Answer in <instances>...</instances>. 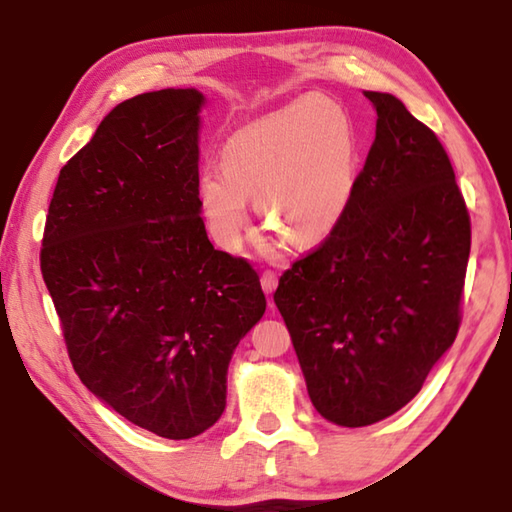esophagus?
<instances>
[{
	"label": "esophagus",
	"mask_w": 512,
	"mask_h": 512,
	"mask_svg": "<svg viewBox=\"0 0 512 512\" xmlns=\"http://www.w3.org/2000/svg\"><path fill=\"white\" fill-rule=\"evenodd\" d=\"M262 289H264V293L266 296H271V293L277 289V275L273 273V271H264L262 273Z\"/></svg>",
	"instance_id": "1"
}]
</instances>
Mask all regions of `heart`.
<instances>
[{
	"instance_id": "obj_1",
	"label": "heart",
	"mask_w": 512,
	"mask_h": 512,
	"mask_svg": "<svg viewBox=\"0 0 512 512\" xmlns=\"http://www.w3.org/2000/svg\"><path fill=\"white\" fill-rule=\"evenodd\" d=\"M221 167L203 169L196 185L216 244H241L246 198H257L264 223L291 244H316L336 228L352 196L350 119L332 99H300L232 133Z\"/></svg>"
}]
</instances>
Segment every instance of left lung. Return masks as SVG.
Here are the masks:
<instances>
[{"label": "left lung", "mask_w": 512, "mask_h": 512, "mask_svg": "<svg viewBox=\"0 0 512 512\" xmlns=\"http://www.w3.org/2000/svg\"><path fill=\"white\" fill-rule=\"evenodd\" d=\"M377 131L350 203L273 300L311 404L366 427L409 404L461 327L472 225L443 144L400 99L366 92Z\"/></svg>", "instance_id": "obj_1"}]
</instances>
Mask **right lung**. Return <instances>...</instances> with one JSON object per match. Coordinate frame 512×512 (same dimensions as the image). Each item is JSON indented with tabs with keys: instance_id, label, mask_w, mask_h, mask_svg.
I'll return each mask as SVG.
<instances>
[{
	"instance_id": "add662e5",
	"label": "right lung",
	"mask_w": 512,
	"mask_h": 512,
	"mask_svg": "<svg viewBox=\"0 0 512 512\" xmlns=\"http://www.w3.org/2000/svg\"><path fill=\"white\" fill-rule=\"evenodd\" d=\"M196 90L119 103L60 169L40 271L76 375L169 440L221 418L225 372L266 298L248 259L214 250L198 203Z\"/></svg>"
}]
</instances>
